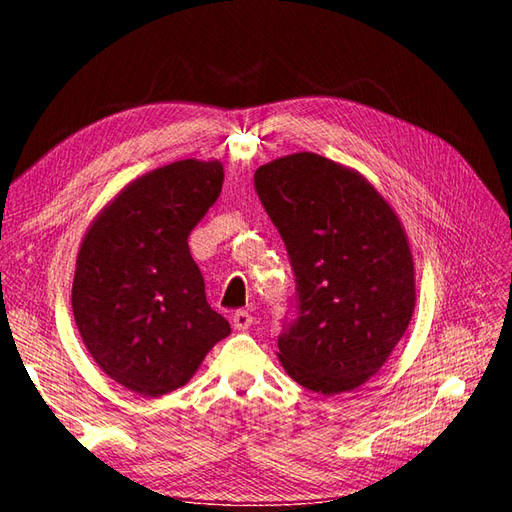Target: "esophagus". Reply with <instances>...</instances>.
I'll return each instance as SVG.
<instances>
[{
	"label": "esophagus",
	"instance_id": "1",
	"mask_svg": "<svg viewBox=\"0 0 512 512\" xmlns=\"http://www.w3.org/2000/svg\"><path fill=\"white\" fill-rule=\"evenodd\" d=\"M252 314L247 312V309H237L235 314H232V324H235V329L237 331H245V329H250V324H252Z\"/></svg>",
	"mask_w": 512,
	"mask_h": 512
}]
</instances>
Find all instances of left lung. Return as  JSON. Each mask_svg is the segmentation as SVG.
Segmentation results:
<instances>
[{"mask_svg":"<svg viewBox=\"0 0 512 512\" xmlns=\"http://www.w3.org/2000/svg\"><path fill=\"white\" fill-rule=\"evenodd\" d=\"M254 188L297 284L277 356L309 391H352L389 359L414 312L404 228L374 185L318 153L260 166Z\"/></svg>","mask_w":512,"mask_h":512,"instance_id":"8db88e82","label":"left lung"}]
</instances>
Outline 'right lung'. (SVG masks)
Instances as JSON below:
<instances>
[{
    "instance_id": "obj_1",
    "label": "right lung",
    "mask_w": 512,
    "mask_h": 512,
    "mask_svg": "<svg viewBox=\"0 0 512 512\" xmlns=\"http://www.w3.org/2000/svg\"><path fill=\"white\" fill-rule=\"evenodd\" d=\"M220 162L181 160L132 181L81 243L72 312L106 376L143 397L188 382L230 333L207 303L188 237L218 200Z\"/></svg>"
}]
</instances>
